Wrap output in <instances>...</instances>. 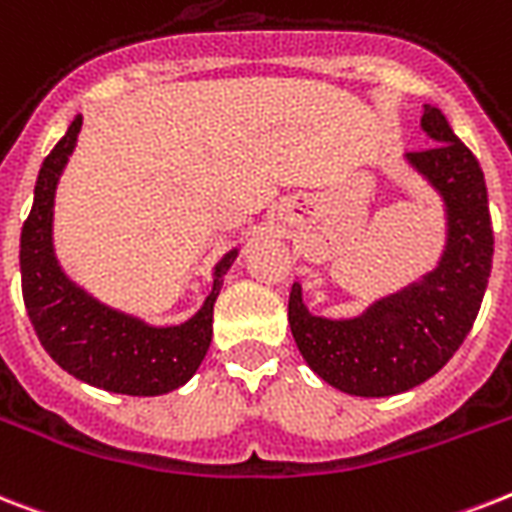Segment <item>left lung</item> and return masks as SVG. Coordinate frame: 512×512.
Listing matches in <instances>:
<instances>
[{"label": "left lung", "instance_id": "left-lung-1", "mask_svg": "<svg viewBox=\"0 0 512 512\" xmlns=\"http://www.w3.org/2000/svg\"><path fill=\"white\" fill-rule=\"evenodd\" d=\"M421 128L434 147L407 152L405 165L442 202L444 249L434 268L347 318L310 313L299 281L289 294V326L310 371L355 397H392L442 371L489 284L494 236L479 160L442 110L423 105Z\"/></svg>", "mask_w": 512, "mask_h": 512}]
</instances>
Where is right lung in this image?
I'll list each match as a JSON object with an SVG mask.
<instances>
[{"instance_id": "obj_1", "label": "right lung", "mask_w": 512, "mask_h": 512, "mask_svg": "<svg viewBox=\"0 0 512 512\" xmlns=\"http://www.w3.org/2000/svg\"><path fill=\"white\" fill-rule=\"evenodd\" d=\"M83 115L57 141L39 170L33 207L20 234V278L28 318L62 371L112 394L157 397L184 386L202 365L213 339V307L239 247L213 268V289L197 313L181 323H149L97 299L70 278L54 249V197L76 152Z\"/></svg>"}]
</instances>
